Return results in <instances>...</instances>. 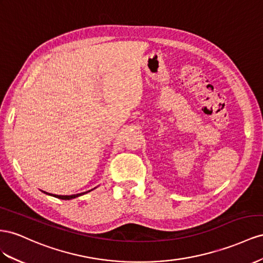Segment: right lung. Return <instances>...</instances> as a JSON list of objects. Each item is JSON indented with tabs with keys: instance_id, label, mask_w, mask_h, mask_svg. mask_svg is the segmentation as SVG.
Masks as SVG:
<instances>
[{
	"instance_id": "add662e5",
	"label": "right lung",
	"mask_w": 263,
	"mask_h": 263,
	"mask_svg": "<svg viewBox=\"0 0 263 263\" xmlns=\"http://www.w3.org/2000/svg\"><path fill=\"white\" fill-rule=\"evenodd\" d=\"M95 189V188H94ZM93 189H90V190H88V191H85V193H81V194H76V195H69V196H61V195H53V194H48V193H45V191H43L44 194H46V195H49V196H53V197H55V198H59V199H63V200H70V199H74V198H76V197H80V196H82V195H84V194H87V193H89V191H91Z\"/></svg>"
}]
</instances>
